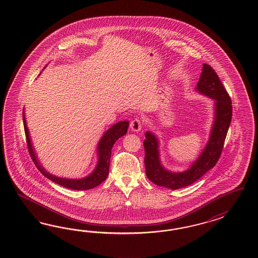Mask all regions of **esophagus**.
<instances>
[{"instance_id":"obj_1","label":"esophagus","mask_w":258,"mask_h":258,"mask_svg":"<svg viewBox=\"0 0 258 258\" xmlns=\"http://www.w3.org/2000/svg\"><path fill=\"white\" fill-rule=\"evenodd\" d=\"M131 128L133 132H140L142 128V122L139 118H134L131 122Z\"/></svg>"}]
</instances>
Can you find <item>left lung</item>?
<instances>
[{
    "instance_id": "left-lung-1",
    "label": "left lung",
    "mask_w": 258,
    "mask_h": 258,
    "mask_svg": "<svg viewBox=\"0 0 258 258\" xmlns=\"http://www.w3.org/2000/svg\"><path fill=\"white\" fill-rule=\"evenodd\" d=\"M196 91L214 100L215 116L209 140L201 155L185 171L172 172L165 169L160 160L159 141L156 135L146 133L144 140L146 174L159 186L176 190L185 187L201 179L219 161L224 141L232 120V101L217 73L208 64H203Z\"/></svg>"
}]
</instances>
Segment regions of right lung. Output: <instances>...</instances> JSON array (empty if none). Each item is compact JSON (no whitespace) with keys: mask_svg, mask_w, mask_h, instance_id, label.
Here are the masks:
<instances>
[{"mask_svg":"<svg viewBox=\"0 0 258 258\" xmlns=\"http://www.w3.org/2000/svg\"><path fill=\"white\" fill-rule=\"evenodd\" d=\"M24 117V132L26 136L27 147L29 150V154L31 156L34 164H36L37 168L40 173L55 183L61 185L63 187L70 188L73 190H88L99 185L104 180L107 179L109 175V160L111 155V149L114 145V143L122 136H124L128 127V121H121L109 127L106 133L103 134L101 139L97 146V155H98V162L94 168V171L90 175H88L85 178L82 179H66L56 177L55 175L49 173L45 170V168L40 164L38 160L37 154L35 152V149H33L30 135L28 132V127L26 125L25 116H24V110L23 112Z\"/></svg>","mask_w":258,"mask_h":258,"instance_id":"obj_1","label":"right lung"}]
</instances>
